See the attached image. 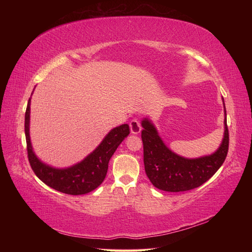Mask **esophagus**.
Returning <instances> with one entry per match:
<instances>
[{
	"label": "esophagus",
	"instance_id": "34e87169",
	"mask_svg": "<svg viewBox=\"0 0 252 252\" xmlns=\"http://www.w3.org/2000/svg\"><path fill=\"white\" fill-rule=\"evenodd\" d=\"M130 130L132 134H138L141 132L142 127H141V123L138 122L136 119H133L130 122Z\"/></svg>",
	"mask_w": 252,
	"mask_h": 252
}]
</instances>
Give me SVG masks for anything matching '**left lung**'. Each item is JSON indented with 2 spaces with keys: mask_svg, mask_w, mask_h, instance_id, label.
Listing matches in <instances>:
<instances>
[{
  "mask_svg": "<svg viewBox=\"0 0 252 252\" xmlns=\"http://www.w3.org/2000/svg\"><path fill=\"white\" fill-rule=\"evenodd\" d=\"M223 105H224V99ZM224 134L217 151L198 158H185L165 145L151 119L142 120L144 165L152 184L164 191H185L202 185L220 169L228 151V129L224 105Z\"/></svg>",
  "mask_w": 252,
  "mask_h": 252,
  "instance_id": "1",
  "label": "left lung"
}]
</instances>
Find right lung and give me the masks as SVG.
<instances>
[{
	"label": "right lung",
	"mask_w": 252,
	"mask_h": 252,
	"mask_svg": "<svg viewBox=\"0 0 252 252\" xmlns=\"http://www.w3.org/2000/svg\"><path fill=\"white\" fill-rule=\"evenodd\" d=\"M30 101L25 115L27 151L32 170L47 186L68 195H84L98 187L106 178L108 163L122 141L130 134L129 125H121L108 132L104 140L82 161L68 168H55L36 157L30 140Z\"/></svg>",
	"instance_id": "obj_1"
}]
</instances>
